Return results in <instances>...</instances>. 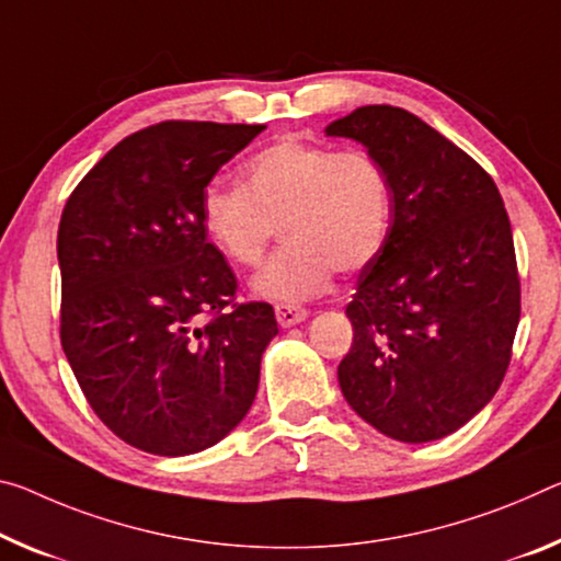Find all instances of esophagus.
<instances>
[{
	"label": "esophagus",
	"instance_id": "1",
	"mask_svg": "<svg viewBox=\"0 0 561 561\" xmlns=\"http://www.w3.org/2000/svg\"><path fill=\"white\" fill-rule=\"evenodd\" d=\"M274 314H277L279 327H295L299 322H305V319L309 317L307 309L295 307V305H277L274 307Z\"/></svg>",
	"mask_w": 561,
	"mask_h": 561
}]
</instances>
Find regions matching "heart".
<instances>
[{
  "instance_id": "heart-1",
  "label": "heart",
  "mask_w": 561,
  "mask_h": 561,
  "mask_svg": "<svg viewBox=\"0 0 561 561\" xmlns=\"http://www.w3.org/2000/svg\"><path fill=\"white\" fill-rule=\"evenodd\" d=\"M392 204V180L375 154L282 137L242 167V186L204 190L199 217L211 247L242 266L262 260L279 225L284 244L256 272L252 291L295 305L322 295L334 270L357 274L377 260Z\"/></svg>"
}]
</instances>
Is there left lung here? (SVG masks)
I'll return each instance as SVG.
<instances>
[{
  "mask_svg": "<svg viewBox=\"0 0 561 561\" xmlns=\"http://www.w3.org/2000/svg\"><path fill=\"white\" fill-rule=\"evenodd\" d=\"M392 180V229L346 317L342 394L397 442L447 437L492 402L512 359L519 277L502 194L472 157L407 110L359 106L324 129Z\"/></svg>",
  "mask_w": 561,
  "mask_h": 561,
  "instance_id": "8db88e82",
  "label": "left lung"
}]
</instances>
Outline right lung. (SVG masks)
I'll list each match as a JSON object with an SVG mask.
<instances>
[{"label": "right lung", "mask_w": 561, "mask_h": 561, "mask_svg": "<svg viewBox=\"0 0 561 561\" xmlns=\"http://www.w3.org/2000/svg\"><path fill=\"white\" fill-rule=\"evenodd\" d=\"M264 124L162 122L122 139L61 211V346L89 407L131 447L197 455L244 420L277 336L202 229L207 184ZM210 319L207 320L206 317Z\"/></svg>", "instance_id": "add662e5"}]
</instances>
